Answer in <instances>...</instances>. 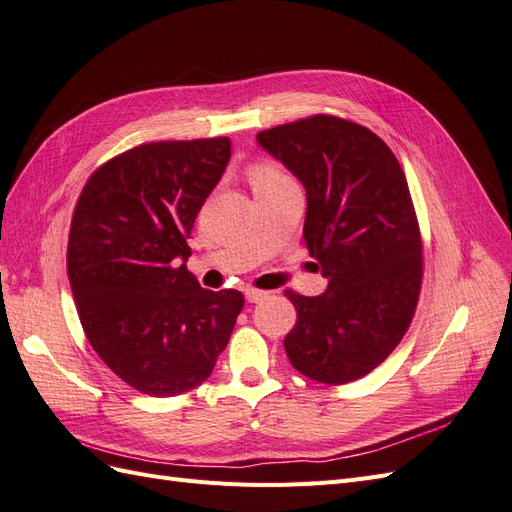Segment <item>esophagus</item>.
<instances>
[{
	"instance_id": "obj_1",
	"label": "esophagus",
	"mask_w": 512,
	"mask_h": 512,
	"mask_svg": "<svg viewBox=\"0 0 512 512\" xmlns=\"http://www.w3.org/2000/svg\"><path fill=\"white\" fill-rule=\"evenodd\" d=\"M244 295H246V300H249L251 304H259V302H263V300L268 298L266 291H259V289H253V287H246Z\"/></svg>"
}]
</instances>
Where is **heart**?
<instances>
[{
    "label": "heart",
    "instance_id": "obj_1",
    "mask_svg": "<svg viewBox=\"0 0 512 512\" xmlns=\"http://www.w3.org/2000/svg\"><path fill=\"white\" fill-rule=\"evenodd\" d=\"M246 178H249L253 191L270 189L280 183H289L291 180L283 170L274 166V163H270V161H253L251 166L246 168Z\"/></svg>",
    "mask_w": 512,
    "mask_h": 512
}]
</instances>
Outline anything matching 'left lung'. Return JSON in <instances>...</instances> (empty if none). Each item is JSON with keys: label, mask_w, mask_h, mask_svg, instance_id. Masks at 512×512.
<instances>
[{"label": "left lung", "mask_w": 512, "mask_h": 512, "mask_svg": "<svg viewBox=\"0 0 512 512\" xmlns=\"http://www.w3.org/2000/svg\"><path fill=\"white\" fill-rule=\"evenodd\" d=\"M257 142L304 185V240L327 278L317 298L285 291L298 310L287 357L317 383L357 381L400 344L419 302L421 234L400 161L368 127L329 114Z\"/></svg>", "instance_id": "obj_1"}]
</instances>
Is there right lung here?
Listing matches in <instances>:
<instances>
[{
	"label": "right lung",
	"instance_id": "right-lung-1",
	"mask_svg": "<svg viewBox=\"0 0 512 512\" xmlns=\"http://www.w3.org/2000/svg\"><path fill=\"white\" fill-rule=\"evenodd\" d=\"M232 155L229 138L148 142L97 168L70 227L68 276L82 329L129 387L172 398L202 385L244 306L189 274L197 212Z\"/></svg>",
	"mask_w": 512,
	"mask_h": 512
}]
</instances>
